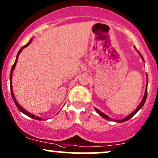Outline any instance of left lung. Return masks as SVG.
<instances>
[{
	"mask_svg": "<svg viewBox=\"0 0 158 158\" xmlns=\"http://www.w3.org/2000/svg\"><path fill=\"white\" fill-rule=\"evenodd\" d=\"M138 53L140 54V55H141V58H142L143 61L144 62V58H143L142 55H141V54L140 53V52H138ZM148 78H147V87H146V89H145V92H144V97H143L142 100H141V103H140V104H139V106H138V107H137V109H135V111H134L133 112L131 113V114H129L128 116H127V117H125V118H123V119H121V120H114V119L111 118L109 117V116H108V115H106V114H104V113H103V112H102L101 111H99V110H98V109H97L96 108H95V111H97V112L98 113V114H100V115L102 116V118H106V119H107V120H111V121H113V120H114V121H115L116 122H126V121L129 120V119H130L131 118H132V117H133V116L135 115V114H136V113L138 112V111H139V110L141 109V108L143 107V106H144V103H145L146 98H147V95H148V92H147V89H148Z\"/></svg>",
	"mask_w": 158,
	"mask_h": 158,
	"instance_id": "8db88e82",
	"label": "left lung"
}]
</instances>
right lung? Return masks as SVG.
Wrapping results in <instances>:
<instances>
[{
	"label": "right lung",
	"mask_w": 158,
	"mask_h": 158,
	"mask_svg": "<svg viewBox=\"0 0 158 158\" xmlns=\"http://www.w3.org/2000/svg\"><path fill=\"white\" fill-rule=\"evenodd\" d=\"M32 40H33V39H30V41H29V43H28V44H27L26 45H25V46H23V47H21V48H20V50H19V52H17V57H16V60H15V62H14V64L13 65L12 68H11V70H10V92H11V95H12V98H13V100H14V103H15L16 106H17V109H18L19 110H20V111H21V112H23V114H26V115L29 116V117L32 118H33V119H36V120H40V121H41V120H43V118H41L38 117V116H35L34 114H31V113L28 112L27 111H26V110H25L24 109H23V107H21V106H20V105L18 104V102H17V100H16V98H14V92H13V87H12V73H13V71H14V68H15V66H16V63H17V60H18V56H19V55H20V52H21V51L23 50V49H24L25 47H27L28 45H29V44H31V42H32Z\"/></svg>",
	"instance_id": "right-lung-1"
}]
</instances>
